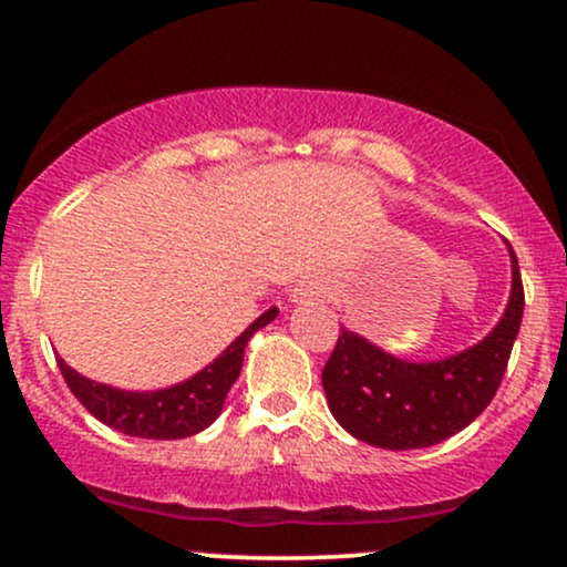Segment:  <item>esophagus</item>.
Returning <instances> with one entry per match:
<instances>
[{
	"mask_svg": "<svg viewBox=\"0 0 567 567\" xmlns=\"http://www.w3.org/2000/svg\"><path fill=\"white\" fill-rule=\"evenodd\" d=\"M328 282L320 277H311V279H301L290 292V301L298 306H322L324 298H328Z\"/></svg>",
	"mask_w": 567,
	"mask_h": 567,
	"instance_id": "1",
	"label": "esophagus"
}]
</instances>
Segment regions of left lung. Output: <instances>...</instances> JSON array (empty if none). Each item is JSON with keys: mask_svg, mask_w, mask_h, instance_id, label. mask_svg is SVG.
<instances>
[{"mask_svg": "<svg viewBox=\"0 0 567 567\" xmlns=\"http://www.w3.org/2000/svg\"><path fill=\"white\" fill-rule=\"evenodd\" d=\"M512 292L496 328L445 360L410 362L341 328L322 370L330 413L351 437L386 451L432 447L470 426L504 379L525 309L512 245Z\"/></svg>", "mask_w": 567, "mask_h": 567, "instance_id": "1", "label": "left lung"}]
</instances>
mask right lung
Segmentation results:
<instances>
[{
    "instance_id": "add662e5",
    "label": "right lung",
    "mask_w": 567,
    "mask_h": 567,
    "mask_svg": "<svg viewBox=\"0 0 567 567\" xmlns=\"http://www.w3.org/2000/svg\"><path fill=\"white\" fill-rule=\"evenodd\" d=\"M279 315L277 306L266 309L256 322H250L234 341L226 347L210 365H205L192 379L175 383V386L157 389V392H127L114 389L109 383L90 381L87 375L76 373L58 357L63 379L76 400L82 402L101 424L143 440H184L199 434L224 410L226 394L239 379L245 360V347L258 330L266 328Z\"/></svg>"
}]
</instances>
